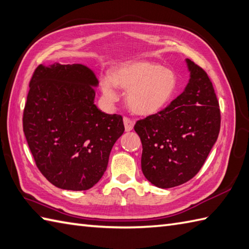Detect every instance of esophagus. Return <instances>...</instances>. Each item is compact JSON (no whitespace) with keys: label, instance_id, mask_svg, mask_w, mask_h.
<instances>
[{"label":"esophagus","instance_id":"esophagus-1","mask_svg":"<svg viewBox=\"0 0 249 249\" xmlns=\"http://www.w3.org/2000/svg\"><path fill=\"white\" fill-rule=\"evenodd\" d=\"M124 129L125 131H131L133 129V125H134V121L128 118V117H124Z\"/></svg>","mask_w":249,"mask_h":249}]
</instances>
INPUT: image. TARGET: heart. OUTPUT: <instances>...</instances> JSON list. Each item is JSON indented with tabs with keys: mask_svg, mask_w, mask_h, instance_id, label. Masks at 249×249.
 <instances>
[{
	"mask_svg": "<svg viewBox=\"0 0 249 249\" xmlns=\"http://www.w3.org/2000/svg\"><path fill=\"white\" fill-rule=\"evenodd\" d=\"M118 87L128 91V104L136 114L150 115L170 102L176 91L177 77L173 71L160 64L138 61L124 64L114 71L113 76L102 78L105 98L115 102Z\"/></svg>",
	"mask_w": 249,
	"mask_h": 249,
	"instance_id": "b5f03b06",
	"label": "heart"
}]
</instances>
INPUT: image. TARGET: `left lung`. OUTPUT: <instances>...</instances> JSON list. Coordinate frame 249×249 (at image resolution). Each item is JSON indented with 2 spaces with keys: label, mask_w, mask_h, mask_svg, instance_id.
Instances as JSON below:
<instances>
[{
  "label": "left lung",
  "mask_w": 249,
  "mask_h": 249,
  "mask_svg": "<svg viewBox=\"0 0 249 249\" xmlns=\"http://www.w3.org/2000/svg\"><path fill=\"white\" fill-rule=\"evenodd\" d=\"M185 91L154 115L136 121L142 171L151 184L172 188L190 180L204 164L220 130V109L209 75L187 59Z\"/></svg>",
  "instance_id": "obj_1"
}]
</instances>
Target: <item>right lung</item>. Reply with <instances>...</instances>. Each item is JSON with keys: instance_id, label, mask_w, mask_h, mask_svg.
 <instances>
[{"instance_id": "1", "label": "right lung", "mask_w": 249, "mask_h": 249, "mask_svg": "<svg viewBox=\"0 0 249 249\" xmlns=\"http://www.w3.org/2000/svg\"><path fill=\"white\" fill-rule=\"evenodd\" d=\"M98 84L83 64H39L30 80L23 132L40 173L58 188L93 187L124 131L120 115L95 106Z\"/></svg>"}]
</instances>
